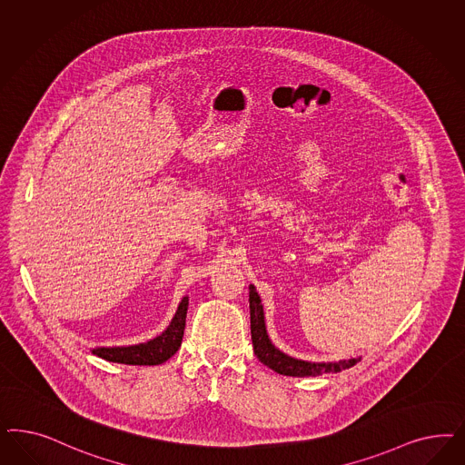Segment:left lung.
<instances>
[{
	"label": "left lung",
	"mask_w": 465,
	"mask_h": 465,
	"mask_svg": "<svg viewBox=\"0 0 465 465\" xmlns=\"http://www.w3.org/2000/svg\"><path fill=\"white\" fill-rule=\"evenodd\" d=\"M250 318H252V341L256 358L262 361L275 373L285 376H318L323 373H337L354 366L361 358L337 361V362H310V361L296 360L279 351L270 342L269 333L265 329V316L262 300L256 292L255 285H250Z\"/></svg>",
	"instance_id": "8db88e82"
}]
</instances>
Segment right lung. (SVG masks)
Listing matches in <instances>:
<instances>
[{
	"label": "right lung",
	"instance_id": "1",
	"mask_svg": "<svg viewBox=\"0 0 465 465\" xmlns=\"http://www.w3.org/2000/svg\"><path fill=\"white\" fill-rule=\"evenodd\" d=\"M186 312H188V298H183L178 306V312L171 320L169 327L152 339L149 342L124 347H97L92 352L99 358L111 362L134 364V366H155L163 364L180 349L184 325H186Z\"/></svg>",
	"mask_w": 465,
	"mask_h": 465
}]
</instances>
